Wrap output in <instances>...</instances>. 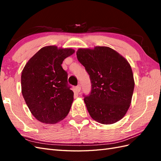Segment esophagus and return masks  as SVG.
Segmentation results:
<instances>
[{"instance_id":"esophagus-1","label":"esophagus","mask_w":161,"mask_h":161,"mask_svg":"<svg viewBox=\"0 0 161 161\" xmlns=\"http://www.w3.org/2000/svg\"><path fill=\"white\" fill-rule=\"evenodd\" d=\"M75 90H76V92H77V93H79V92H80V91H81V86H80V85H78L76 87Z\"/></svg>"}]
</instances>
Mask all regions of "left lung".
I'll return each instance as SVG.
<instances>
[{
    "instance_id": "8db88e82",
    "label": "left lung",
    "mask_w": 161,
    "mask_h": 161,
    "mask_svg": "<svg viewBox=\"0 0 161 161\" xmlns=\"http://www.w3.org/2000/svg\"><path fill=\"white\" fill-rule=\"evenodd\" d=\"M77 58L91 78V95L84 98L92 119L102 124L120 121L132 102L134 80L131 66L108 47L80 48Z\"/></svg>"
}]
</instances>
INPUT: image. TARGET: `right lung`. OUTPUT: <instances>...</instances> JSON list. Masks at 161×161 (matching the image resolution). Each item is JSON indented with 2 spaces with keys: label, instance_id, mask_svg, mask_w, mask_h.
I'll list each match as a JSON object with an SVG mask.
<instances>
[{
  "label": "right lung",
  "instance_id": "add662e5",
  "mask_svg": "<svg viewBox=\"0 0 161 161\" xmlns=\"http://www.w3.org/2000/svg\"><path fill=\"white\" fill-rule=\"evenodd\" d=\"M74 53L71 48L46 46L25 64L21 75L22 94L38 121L55 124L69 114L74 93L68 86V75L62 64Z\"/></svg>",
  "mask_w": 161,
  "mask_h": 161
}]
</instances>
